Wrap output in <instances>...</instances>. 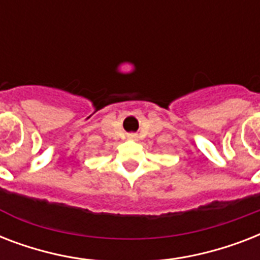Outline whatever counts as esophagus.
Instances as JSON below:
<instances>
[{
	"label": "esophagus",
	"instance_id": "esophagus-1",
	"mask_svg": "<svg viewBox=\"0 0 260 260\" xmlns=\"http://www.w3.org/2000/svg\"><path fill=\"white\" fill-rule=\"evenodd\" d=\"M128 139H131V140H138V135L136 134H129L128 136H126Z\"/></svg>",
	"mask_w": 260,
	"mask_h": 260
}]
</instances>
